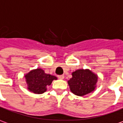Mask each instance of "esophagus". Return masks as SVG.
<instances>
[{
	"label": "esophagus",
	"mask_w": 123,
	"mask_h": 123,
	"mask_svg": "<svg viewBox=\"0 0 123 123\" xmlns=\"http://www.w3.org/2000/svg\"><path fill=\"white\" fill-rule=\"evenodd\" d=\"M58 78H59V79H63L64 78V75H58Z\"/></svg>",
	"instance_id": "esophagus-1"
}]
</instances>
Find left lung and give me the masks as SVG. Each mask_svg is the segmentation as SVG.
Listing matches in <instances>:
<instances>
[{"mask_svg":"<svg viewBox=\"0 0 123 123\" xmlns=\"http://www.w3.org/2000/svg\"><path fill=\"white\" fill-rule=\"evenodd\" d=\"M73 77L68 83L71 92L78 96H84L94 91L97 76L89 70L80 69L72 74Z\"/></svg>","mask_w":123,"mask_h":123,"instance_id":"left-lung-1","label":"left lung"}]
</instances>
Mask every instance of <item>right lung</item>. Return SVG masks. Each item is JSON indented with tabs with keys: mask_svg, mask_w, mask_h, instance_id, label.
<instances>
[{
	"mask_svg": "<svg viewBox=\"0 0 123 123\" xmlns=\"http://www.w3.org/2000/svg\"><path fill=\"white\" fill-rule=\"evenodd\" d=\"M28 84V89L34 93L41 94L47 91V86L50 85L56 77L49 74H46L41 68L31 71L25 75Z\"/></svg>",
	"mask_w": 123,
	"mask_h": 123,
	"instance_id": "1",
	"label": "right lung"
}]
</instances>
